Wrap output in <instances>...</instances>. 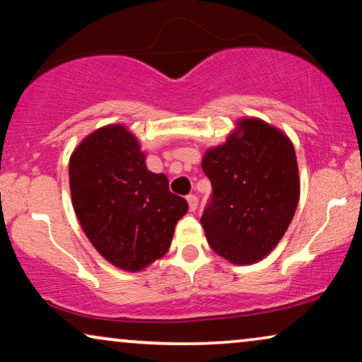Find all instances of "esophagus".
Instances as JSON below:
<instances>
[{
    "label": "esophagus",
    "instance_id": "1",
    "mask_svg": "<svg viewBox=\"0 0 362 362\" xmlns=\"http://www.w3.org/2000/svg\"><path fill=\"white\" fill-rule=\"evenodd\" d=\"M187 202H189V209L192 211H195L197 206H199V199H197L195 195H189V197H187Z\"/></svg>",
    "mask_w": 362,
    "mask_h": 362
}]
</instances>
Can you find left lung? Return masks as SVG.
<instances>
[{
	"label": "left lung",
	"instance_id": "left-lung-1",
	"mask_svg": "<svg viewBox=\"0 0 362 362\" xmlns=\"http://www.w3.org/2000/svg\"><path fill=\"white\" fill-rule=\"evenodd\" d=\"M202 168L211 197L202 215L215 253L235 264L267 257L283 238L300 200L295 147L259 119H242L238 132L206 151Z\"/></svg>",
	"mask_w": 362,
	"mask_h": 362
}]
</instances>
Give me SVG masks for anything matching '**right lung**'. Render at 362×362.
Returning a JSON list of instances; mask_svg holds the SVG:
<instances>
[{"mask_svg": "<svg viewBox=\"0 0 362 362\" xmlns=\"http://www.w3.org/2000/svg\"><path fill=\"white\" fill-rule=\"evenodd\" d=\"M72 206L86 237L120 269L141 272L162 258L177 221L189 210L168 178L146 165L136 136L105 125L84 139L69 160Z\"/></svg>", "mask_w": 362, "mask_h": 362, "instance_id": "obj_1", "label": "right lung"}]
</instances>
